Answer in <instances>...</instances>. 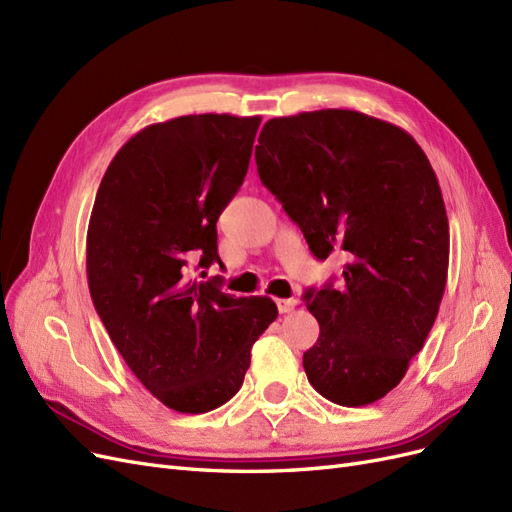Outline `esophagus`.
Segmentation results:
<instances>
[{
  "label": "esophagus",
  "mask_w": 512,
  "mask_h": 512,
  "mask_svg": "<svg viewBox=\"0 0 512 512\" xmlns=\"http://www.w3.org/2000/svg\"><path fill=\"white\" fill-rule=\"evenodd\" d=\"M275 305H277V309H280V314H288V312H292L294 307H297V301H294V299H275Z\"/></svg>",
  "instance_id": "1"
}]
</instances>
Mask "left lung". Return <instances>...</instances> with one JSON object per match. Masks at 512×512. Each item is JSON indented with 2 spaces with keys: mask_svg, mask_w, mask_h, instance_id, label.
Returning <instances> with one entry per match:
<instances>
[{
  "mask_svg": "<svg viewBox=\"0 0 512 512\" xmlns=\"http://www.w3.org/2000/svg\"><path fill=\"white\" fill-rule=\"evenodd\" d=\"M256 166L312 254L346 256L342 284L303 297L320 324L303 354L307 380L333 404H374L406 376L440 309L448 218L438 177L408 132L342 108L269 119Z\"/></svg>",
  "mask_w": 512,
  "mask_h": 512,
  "instance_id": "8db88e82",
  "label": "left lung"
}]
</instances>
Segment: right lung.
<instances>
[{"mask_svg":"<svg viewBox=\"0 0 512 512\" xmlns=\"http://www.w3.org/2000/svg\"><path fill=\"white\" fill-rule=\"evenodd\" d=\"M260 117L185 115L132 136L108 164L87 230L91 301L123 361L170 410L203 414L235 395L277 318L190 280L218 262L220 213L241 188Z\"/></svg>","mask_w":512,"mask_h":512,"instance_id":"1","label":"right lung"}]
</instances>
